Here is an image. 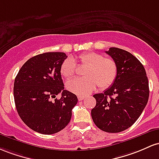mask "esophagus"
I'll list each match as a JSON object with an SVG mask.
<instances>
[{
    "label": "esophagus",
    "mask_w": 159,
    "mask_h": 159,
    "mask_svg": "<svg viewBox=\"0 0 159 159\" xmlns=\"http://www.w3.org/2000/svg\"><path fill=\"white\" fill-rule=\"evenodd\" d=\"M85 96L84 95H79L78 96V100H79V101H83V99L85 98Z\"/></svg>",
    "instance_id": "34e87169"
}]
</instances>
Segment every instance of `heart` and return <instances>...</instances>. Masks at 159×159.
I'll return each instance as SVG.
<instances>
[{
  "instance_id": "1",
  "label": "heart",
  "mask_w": 159,
  "mask_h": 159,
  "mask_svg": "<svg viewBox=\"0 0 159 159\" xmlns=\"http://www.w3.org/2000/svg\"><path fill=\"white\" fill-rule=\"evenodd\" d=\"M80 64L86 66L84 77L75 78L66 83L67 90L72 93L85 95L92 92L97 85L101 89H107L113 85L118 74V65L111 58L95 52H89L79 56ZM76 71L74 58L69 57L62 62L61 73L66 78H70Z\"/></svg>"
}]
</instances>
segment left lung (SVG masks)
I'll list each match as a JSON object with an SVG mask.
<instances>
[{"label":"left lung","instance_id":"8db88e82","mask_svg":"<svg viewBox=\"0 0 159 159\" xmlns=\"http://www.w3.org/2000/svg\"><path fill=\"white\" fill-rule=\"evenodd\" d=\"M106 53L117 63L118 74L110 88L94 94L96 106L91 113L98 128L118 133L131 127L141 115L149 99V82L143 65L132 54L116 47Z\"/></svg>","mask_w":159,"mask_h":159}]
</instances>
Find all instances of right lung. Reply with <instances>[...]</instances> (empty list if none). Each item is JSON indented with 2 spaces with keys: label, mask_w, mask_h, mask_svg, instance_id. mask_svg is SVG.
Listing matches in <instances>:
<instances>
[{
  "label": "right lung",
  "mask_w": 159,
  "mask_h": 159,
  "mask_svg": "<svg viewBox=\"0 0 159 159\" xmlns=\"http://www.w3.org/2000/svg\"><path fill=\"white\" fill-rule=\"evenodd\" d=\"M67 57L64 52L32 57L22 65L14 82V101L19 116L31 129L43 134L65 128L77 103L76 94L64 89L61 66ZM61 92V98L56 99Z\"/></svg>",
  "instance_id": "add662e5"
}]
</instances>
